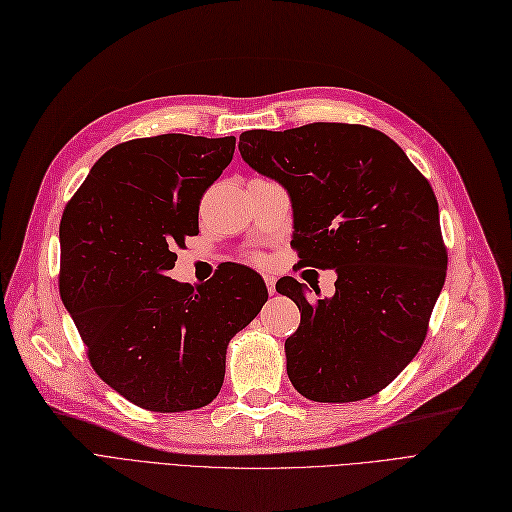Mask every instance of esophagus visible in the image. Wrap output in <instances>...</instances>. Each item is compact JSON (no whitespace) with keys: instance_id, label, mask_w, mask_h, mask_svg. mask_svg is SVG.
Listing matches in <instances>:
<instances>
[{"instance_id":"34e87169","label":"esophagus","mask_w":512,"mask_h":512,"mask_svg":"<svg viewBox=\"0 0 512 512\" xmlns=\"http://www.w3.org/2000/svg\"><path fill=\"white\" fill-rule=\"evenodd\" d=\"M264 284H267L269 294H275V277L273 275H264Z\"/></svg>"}]
</instances>
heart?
<instances>
[{
  "instance_id": "heart-1",
  "label": "heart",
  "mask_w": 512,
  "mask_h": 512,
  "mask_svg": "<svg viewBox=\"0 0 512 512\" xmlns=\"http://www.w3.org/2000/svg\"><path fill=\"white\" fill-rule=\"evenodd\" d=\"M256 260H258V262H260V260H262V258H260V256H256Z\"/></svg>"
}]
</instances>
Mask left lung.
Listing matches in <instances>:
<instances>
[{
	"mask_svg": "<svg viewBox=\"0 0 512 512\" xmlns=\"http://www.w3.org/2000/svg\"><path fill=\"white\" fill-rule=\"evenodd\" d=\"M239 150L288 190L290 245L301 264L337 271L332 298L311 301L294 277L277 281L301 311L286 339L296 392L315 402L379 394L424 343L445 284L447 248L430 182L394 139L364 125L254 129L239 135Z\"/></svg>",
	"mask_w": 512,
	"mask_h": 512,
	"instance_id": "8db88e82",
	"label": "left lung"
}]
</instances>
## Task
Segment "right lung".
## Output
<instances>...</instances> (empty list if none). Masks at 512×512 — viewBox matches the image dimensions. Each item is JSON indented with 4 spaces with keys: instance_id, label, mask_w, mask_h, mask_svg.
<instances>
[{
    "instance_id": "right-lung-1",
    "label": "right lung",
    "mask_w": 512,
    "mask_h": 512,
    "mask_svg": "<svg viewBox=\"0 0 512 512\" xmlns=\"http://www.w3.org/2000/svg\"><path fill=\"white\" fill-rule=\"evenodd\" d=\"M233 152V135L131 139L105 152L65 205L63 305L95 373L142 409L182 413L214 400L228 341L269 298L241 264L197 288L167 277Z\"/></svg>"
}]
</instances>
